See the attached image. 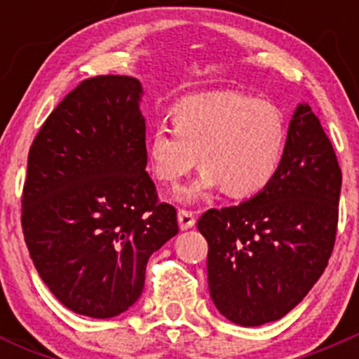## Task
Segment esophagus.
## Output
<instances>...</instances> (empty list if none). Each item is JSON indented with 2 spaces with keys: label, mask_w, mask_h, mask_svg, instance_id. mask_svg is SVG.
I'll return each mask as SVG.
<instances>
[{
  "label": "esophagus",
  "mask_w": 359,
  "mask_h": 359,
  "mask_svg": "<svg viewBox=\"0 0 359 359\" xmlns=\"http://www.w3.org/2000/svg\"><path fill=\"white\" fill-rule=\"evenodd\" d=\"M177 219H179V226L182 231L191 229V227L196 224L194 213L189 212V210H179V215H177Z\"/></svg>",
  "instance_id": "esophagus-1"
}]
</instances>
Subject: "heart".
<instances>
[{
    "mask_svg": "<svg viewBox=\"0 0 359 359\" xmlns=\"http://www.w3.org/2000/svg\"><path fill=\"white\" fill-rule=\"evenodd\" d=\"M285 149L287 123L274 104L219 92L180 102L173 128L159 125L149 135L147 163L158 182L177 186L198 158L201 175L177 194L184 203L215 189L231 200H250L276 179Z\"/></svg>",
    "mask_w": 359,
    "mask_h": 359,
    "instance_id": "heart-1",
    "label": "heart"
}]
</instances>
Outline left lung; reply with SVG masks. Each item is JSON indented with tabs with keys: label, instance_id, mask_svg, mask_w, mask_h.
<instances>
[{
	"label": "left lung",
	"instance_id": "1",
	"mask_svg": "<svg viewBox=\"0 0 359 359\" xmlns=\"http://www.w3.org/2000/svg\"><path fill=\"white\" fill-rule=\"evenodd\" d=\"M342 172L318 116H292L276 179L252 200L198 220L208 241L210 297L241 327L283 318L309 293L335 245Z\"/></svg>",
	"mask_w": 359,
	"mask_h": 359
}]
</instances>
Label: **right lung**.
I'll use <instances>...</instances> for the list:
<instances>
[{
    "instance_id": "obj_1",
    "label": "right lung",
    "mask_w": 359,
    "mask_h": 359,
    "mask_svg": "<svg viewBox=\"0 0 359 359\" xmlns=\"http://www.w3.org/2000/svg\"><path fill=\"white\" fill-rule=\"evenodd\" d=\"M142 85L130 76L79 83L32 140L22 231L50 292L74 313L112 318L137 302L149 257L179 233L146 172Z\"/></svg>"
}]
</instances>
